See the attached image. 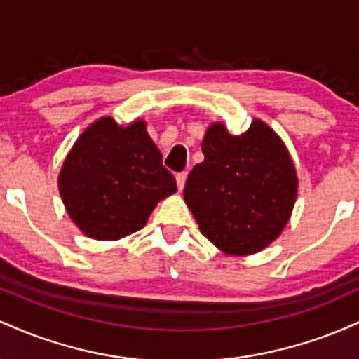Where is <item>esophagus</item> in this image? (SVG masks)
I'll use <instances>...</instances> for the list:
<instances>
[{
	"label": "esophagus",
	"instance_id": "esophagus-1",
	"mask_svg": "<svg viewBox=\"0 0 359 359\" xmlns=\"http://www.w3.org/2000/svg\"><path fill=\"white\" fill-rule=\"evenodd\" d=\"M177 179V185H179V191H182L185 185V179H187V172H180V174L175 175Z\"/></svg>",
	"mask_w": 359,
	"mask_h": 359
}]
</instances>
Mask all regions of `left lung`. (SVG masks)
Returning a JSON list of instances; mask_svg holds the SVG:
<instances>
[{"mask_svg": "<svg viewBox=\"0 0 359 359\" xmlns=\"http://www.w3.org/2000/svg\"><path fill=\"white\" fill-rule=\"evenodd\" d=\"M204 162L187 177L184 199L201 233L231 255L263 250L282 233L297 197V175L273 130L255 119L240 137L216 123Z\"/></svg>", "mask_w": 359, "mask_h": 359, "instance_id": "1", "label": "left lung"}]
</instances>
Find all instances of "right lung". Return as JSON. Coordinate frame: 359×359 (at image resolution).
Instances as JSON below:
<instances>
[{
  "mask_svg": "<svg viewBox=\"0 0 359 359\" xmlns=\"http://www.w3.org/2000/svg\"><path fill=\"white\" fill-rule=\"evenodd\" d=\"M59 189L67 212L94 240L138 231L158 201L177 191L145 123L121 128L102 118L81 135L65 158Z\"/></svg>",
  "mask_w": 359,
  "mask_h": 359,
  "instance_id": "1",
  "label": "right lung"
}]
</instances>
